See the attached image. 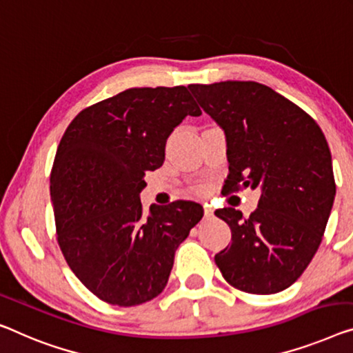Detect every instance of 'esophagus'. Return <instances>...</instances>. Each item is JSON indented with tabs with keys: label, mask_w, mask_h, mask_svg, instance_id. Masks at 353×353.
<instances>
[{
	"label": "esophagus",
	"mask_w": 353,
	"mask_h": 353,
	"mask_svg": "<svg viewBox=\"0 0 353 353\" xmlns=\"http://www.w3.org/2000/svg\"><path fill=\"white\" fill-rule=\"evenodd\" d=\"M212 215H214V210H212V208H210V206H208V204H206V206H204V217H212Z\"/></svg>",
	"instance_id": "34e87169"
}]
</instances>
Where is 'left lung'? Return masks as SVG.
<instances>
[{"mask_svg":"<svg viewBox=\"0 0 353 353\" xmlns=\"http://www.w3.org/2000/svg\"><path fill=\"white\" fill-rule=\"evenodd\" d=\"M188 88L227 136L225 192H261L250 217L234 208L215 210L231 228V244L215 255V265L238 290H285L311 263L333 208L336 183L325 134L311 115L263 83Z\"/></svg>","mask_w":353,"mask_h":353,"instance_id":"left-lung-1","label":"left lung"}]
</instances>
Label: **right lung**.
<instances>
[{
	"instance_id": "right-lung-1",
	"label": "right lung",
	"mask_w": 353,
	"mask_h": 353,
	"mask_svg": "<svg viewBox=\"0 0 353 353\" xmlns=\"http://www.w3.org/2000/svg\"><path fill=\"white\" fill-rule=\"evenodd\" d=\"M201 110L185 87L128 88L83 109L68 126L50 174L57 241L71 271L115 306L150 301L166 287L179 244L203 206L152 204L145 171L165 161L166 139Z\"/></svg>"
}]
</instances>
